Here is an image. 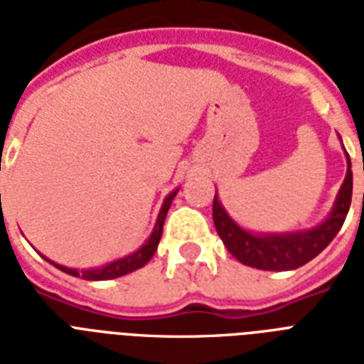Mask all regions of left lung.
Listing matches in <instances>:
<instances>
[{"instance_id":"obj_1","label":"left lung","mask_w":364,"mask_h":364,"mask_svg":"<svg viewBox=\"0 0 364 364\" xmlns=\"http://www.w3.org/2000/svg\"><path fill=\"white\" fill-rule=\"evenodd\" d=\"M346 179L338 191L333 211L321 225L289 234H255L242 228L232 217L228 215L219 198H213V223L217 234L227 245V249L245 266L259 270H294L310 262L314 257L321 253L328 243L333 242L346 221V215L351 205V191H353V173H351L350 154Z\"/></svg>"}]
</instances>
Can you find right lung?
<instances>
[{
    "instance_id": "obj_1",
    "label": "right lung",
    "mask_w": 364,
    "mask_h": 364,
    "mask_svg": "<svg viewBox=\"0 0 364 364\" xmlns=\"http://www.w3.org/2000/svg\"><path fill=\"white\" fill-rule=\"evenodd\" d=\"M179 188H176L173 193H170L166 196L164 204L160 208V213L156 217V223H154V228L149 240L143 243L141 247L134 251L132 255H126L122 259H117V260H111L107 264L100 266V268H88V270H75V268H65L62 264H56L53 260H48L47 257L45 259L50 262L53 266H56L58 270L65 272V274H70V276H75V277H81V279H88V282H104V279H115V277H121L126 276V274H130V272L137 270V268H143V266L147 264L149 260L153 259L154 251L159 247V242H160V236H162V227H164V219H166V213L170 210L171 205V200L176 198V194Z\"/></svg>"
}]
</instances>
